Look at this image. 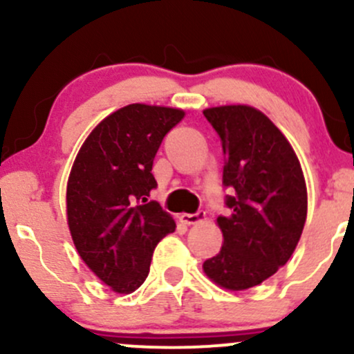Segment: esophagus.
Returning a JSON list of instances; mask_svg holds the SVG:
<instances>
[{
  "mask_svg": "<svg viewBox=\"0 0 354 354\" xmlns=\"http://www.w3.org/2000/svg\"><path fill=\"white\" fill-rule=\"evenodd\" d=\"M205 219H206L205 211H198V213L194 214H189V213L180 214V221L185 223V225H198V223H203Z\"/></svg>",
  "mask_w": 354,
  "mask_h": 354,
  "instance_id": "34e87169",
  "label": "esophagus"
}]
</instances>
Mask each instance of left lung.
<instances>
[{
	"label": "left lung",
	"instance_id": "obj_1",
	"mask_svg": "<svg viewBox=\"0 0 354 354\" xmlns=\"http://www.w3.org/2000/svg\"><path fill=\"white\" fill-rule=\"evenodd\" d=\"M221 138L228 216H218L219 253L203 263L213 283L243 291L286 265L301 238L308 213L304 174L293 146L265 113L248 104L206 108Z\"/></svg>",
	"mask_w": 354,
	"mask_h": 354
}]
</instances>
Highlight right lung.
<instances>
[{
    "label": "right lung",
    "mask_w": 354,
    "mask_h": 354,
    "mask_svg": "<svg viewBox=\"0 0 354 354\" xmlns=\"http://www.w3.org/2000/svg\"><path fill=\"white\" fill-rule=\"evenodd\" d=\"M185 118L180 108L133 103L116 109L89 133L66 186L73 243L89 270L118 295H128L149 273L154 248L176 228L160 203L153 160L166 133Z\"/></svg>",
    "instance_id": "1"
}]
</instances>
